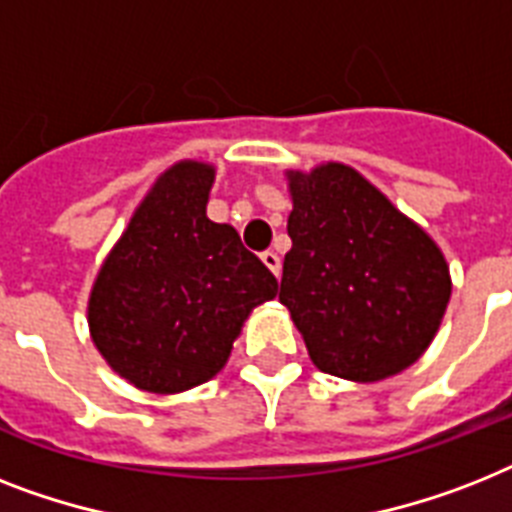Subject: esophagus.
Instances as JSON below:
<instances>
[{
    "mask_svg": "<svg viewBox=\"0 0 512 512\" xmlns=\"http://www.w3.org/2000/svg\"><path fill=\"white\" fill-rule=\"evenodd\" d=\"M260 257H263V263L268 265L270 273H273V276H276V278L281 276V257H278L276 252H273V249H268V252H263V255H260Z\"/></svg>",
    "mask_w": 512,
    "mask_h": 512,
    "instance_id": "esophagus-1",
    "label": "esophagus"
}]
</instances>
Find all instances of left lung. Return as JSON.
I'll return each mask as SVG.
<instances>
[{"instance_id": "8db88e82", "label": "left lung", "mask_w": 512, "mask_h": 512, "mask_svg": "<svg viewBox=\"0 0 512 512\" xmlns=\"http://www.w3.org/2000/svg\"><path fill=\"white\" fill-rule=\"evenodd\" d=\"M281 305L315 368L371 384L405 371L439 331L452 281L442 249L355 168L289 170Z\"/></svg>"}]
</instances>
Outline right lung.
I'll return each instance as SVG.
<instances>
[{
	"label": "right lung",
	"instance_id": "1",
	"mask_svg": "<svg viewBox=\"0 0 512 512\" xmlns=\"http://www.w3.org/2000/svg\"><path fill=\"white\" fill-rule=\"evenodd\" d=\"M215 168L176 162L155 181L99 268L89 331L110 368L144 392L210 381L276 276L234 226L207 218Z\"/></svg>",
	"mask_w": 512,
	"mask_h": 512
}]
</instances>
